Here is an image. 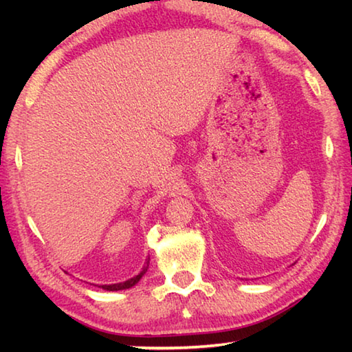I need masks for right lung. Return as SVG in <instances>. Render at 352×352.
I'll list each match as a JSON object with an SVG mask.
<instances>
[{
  "label": "right lung",
  "mask_w": 352,
  "mask_h": 352,
  "mask_svg": "<svg viewBox=\"0 0 352 352\" xmlns=\"http://www.w3.org/2000/svg\"><path fill=\"white\" fill-rule=\"evenodd\" d=\"M147 269H148V261L146 262V265H144V269H142V272L140 273V275H136L135 278L129 279V281H126V283L111 284V285H100V287L105 289V290H124V289H130V287H133V285L140 281V279L142 278V275H144V273L147 272Z\"/></svg>",
  "instance_id": "right-lung-1"
}]
</instances>
